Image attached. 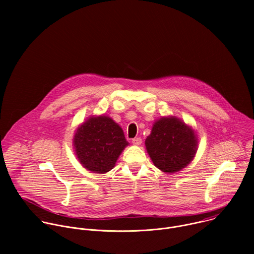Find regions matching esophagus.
I'll return each mask as SVG.
<instances>
[{"label": "esophagus", "mask_w": 254, "mask_h": 254, "mask_svg": "<svg viewBox=\"0 0 254 254\" xmlns=\"http://www.w3.org/2000/svg\"><path fill=\"white\" fill-rule=\"evenodd\" d=\"M131 142L133 144H135V146H139V144L142 142V139H141V137H134L131 139Z\"/></svg>", "instance_id": "34e87169"}]
</instances>
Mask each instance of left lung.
<instances>
[{
    "label": "left lung",
    "mask_w": 254,
    "mask_h": 254,
    "mask_svg": "<svg viewBox=\"0 0 254 254\" xmlns=\"http://www.w3.org/2000/svg\"><path fill=\"white\" fill-rule=\"evenodd\" d=\"M194 130L177 118H163L155 123L146 138V148L161 171L175 173L185 168L197 151Z\"/></svg>",
    "instance_id": "left-lung-1"
}]
</instances>
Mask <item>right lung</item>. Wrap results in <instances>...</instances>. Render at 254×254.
<instances>
[{
    "mask_svg": "<svg viewBox=\"0 0 254 254\" xmlns=\"http://www.w3.org/2000/svg\"><path fill=\"white\" fill-rule=\"evenodd\" d=\"M79 162L87 170L104 174L111 171L128 142L121 127L104 116L82 124L73 139Z\"/></svg>",
    "mask_w": 254,
    "mask_h": 254,
    "instance_id": "add662e5",
    "label": "right lung"
}]
</instances>
